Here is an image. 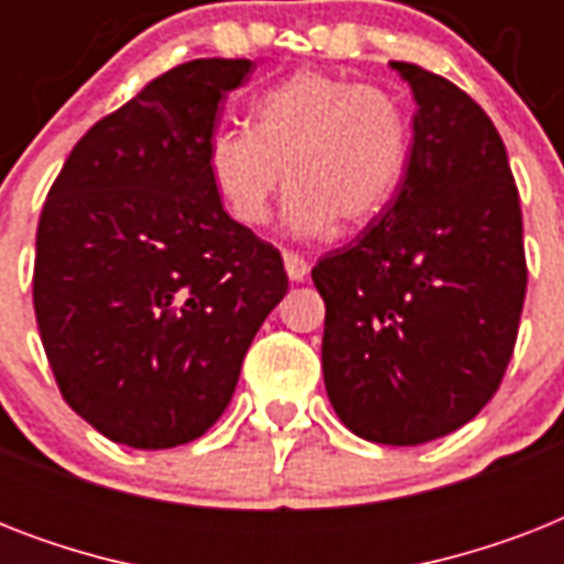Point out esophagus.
Listing matches in <instances>:
<instances>
[{"label":"esophagus","mask_w":564,"mask_h":564,"mask_svg":"<svg viewBox=\"0 0 564 564\" xmlns=\"http://www.w3.org/2000/svg\"><path fill=\"white\" fill-rule=\"evenodd\" d=\"M283 265H286V274H290V281H304L310 272L307 260L295 251H283Z\"/></svg>","instance_id":"1"}]
</instances>
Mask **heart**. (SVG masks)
<instances>
[{
	"mask_svg": "<svg viewBox=\"0 0 564 564\" xmlns=\"http://www.w3.org/2000/svg\"><path fill=\"white\" fill-rule=\"evenodd\" d=\"M410 137L406 108L392 90L301 69L251 105V128H216L204 161L239 225H265L286 181V228L316 237L336 219L345 228L366 225L392 202Z\"/></svg>",
	"mask_w": 564,
	"mask_h": 564,
	"instance_id": "1",
	"label": "heart"
}]
</instances>
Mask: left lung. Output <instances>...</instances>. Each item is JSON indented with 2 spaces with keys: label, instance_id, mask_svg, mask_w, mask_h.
Segmentation results:
<instances>
[{
  "label": "left lung",
  "instance_id": "1",
  "mask_svg": "<svg viewBox=\"0 0 564 564\" xmlns=\"http://www.w3.org/2000/svg\"><path fill=\"white\" fill-rule=\"evenodd\" d=\"M415 96L392 202L313 265L325 299L322 369L348 430L424 445L491 401L524 310L518 187L486 110L454 82L392 61Z\"/></svg>",
  "mask_w": 564,
  "mask_h": 564
}]
</instances>
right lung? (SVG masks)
<instances>
[{"label":"right lung","mask_w":564,"mask_h":564,"mask_svg":"<svg viewBox=\"0 0 564 564\" xmlns=\"http://www.w3.org/2000/svg\"><path fill=\"white\" fill-rule=\"evenodd\" d=\"M254 64L198 57L75 143L37 225L34 313L64 401L101 436L161 451L216 424L286 295L281 251L225 213L204 161Z\"/></svg>","instance_id":"add662e5"}]
</instances>
